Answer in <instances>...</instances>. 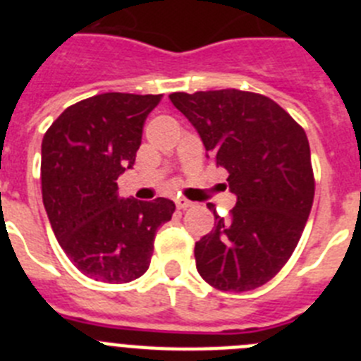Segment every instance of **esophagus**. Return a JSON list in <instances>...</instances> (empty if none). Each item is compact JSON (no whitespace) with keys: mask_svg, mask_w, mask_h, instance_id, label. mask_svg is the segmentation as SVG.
Listing matches in <instances>:
<instances>
[{"mask_svg":"<svg viewBox=\"0 0 361 361\" xmlns=\"http://www.w3.org/2000/svg\"><path fill=\"white\" fill-rule=\"evenodd\" d=\"M175 204H177L178 209H188V208H191V206H193V202H191V200H188V199H178Z\"/></svg>","mask_w":361,"mask_h":361,"instance_id":"esophagus-1","label":"esophagus"}]
</instances>
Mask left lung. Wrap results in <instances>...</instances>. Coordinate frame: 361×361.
<instances>
[{"label":"left lung","instance_id":"obj_1","mask_svg":"<svg viewBox=\"0 0 361 361\" xmlns=\"http://www.w3.org/2000/svg\"><path fill=\"white\" fill-rule=\"evenodd\" d=\"M199 132L209 157L228 171L237 206L195 244L199 275L219 291L269 282L291 258L314 199L304 128L273 99L224 88L170 94Z\"/></svg>","mask_w":361,"mask_h":361}]
</instances>
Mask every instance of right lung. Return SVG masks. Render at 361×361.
Segmentation results:
<instances>
[{"label":"right lung","mask_w":361,"mask_h":361,"mask_svg":"<svg viewBox=\"0 0 361 361\" xmlns=\"http://www.w3.org/2000/svg\"><path fill=\"white\" fill-rule=\"evenodd\" d=\"M159 95L108 92L66 108L41 145V191L54 235L82 275L106 283L146 273L168 199L117 197V178L135 162L142 126Z\"/></svg>","instance_id":"1"}]
</instances>
